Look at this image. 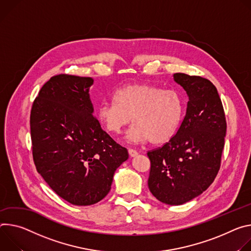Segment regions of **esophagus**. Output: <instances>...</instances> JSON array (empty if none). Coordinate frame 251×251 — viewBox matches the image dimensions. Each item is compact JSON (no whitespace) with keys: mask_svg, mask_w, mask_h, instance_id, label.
I'll list each match as a JSON object with an SVG mask.
<instances>
[{"mask_svg":"<svg viewBox=\"0 0 251 251\" xmlns=\"http://www.w3.org/2000/svg\"><path fill=\"white\" fill-rule=\"evenodd\" d=\"M128 153H129V155H130L131 157H134V156H136V155L138 154V152H137L135 150H132V149H129V150H128Z\"/></svg>","mask_w":251,"mask_h":251,"instance_id":"esophagus-1","label":"esophagus"}]
</instances>
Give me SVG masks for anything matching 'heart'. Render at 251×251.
<instances>
[{
  "label": "heart",
  "mask_w": 251,
  "mask_h": 251,
  "mask_svg": "<svg viewBox=\"0 0 251 251\" xmlns=\"http://www.w3.org/2000/svg\"><path fill=\"white\" fill-rule=\"evenodd\" d=\"M113 101L102 102L97 117L111 134H119L131 119L133 126L126 134L130 143L150 141L162 145L176 133L183 115V100L175 90H161L150 83L125 86L114 94Z\"/></svg>",
  "instance_id": "heart-1"
}]
</instances>
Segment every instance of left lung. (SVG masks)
<instances>
[{
    "mask_svg": "<svg viewBox=\"0 0 251 251\" xmlns=\"http://www.w3.org/2000/svg\"><path fill=\"white\" fill-rule=\"evenodd\" d=\"M174 79L188 97L185 117L172 140L148 152L149 188L159 201L180 205L199 197L213 182L225 148L226 121L213 83L182 73Z\"/></svg>",
    "mask_w": 251,
    "mask_h": 251,
    "instance_id": "8db88e82",
    "label": "left lung"
}]
</instances>
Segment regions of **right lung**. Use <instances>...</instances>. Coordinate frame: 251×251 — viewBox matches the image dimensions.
<instances>
[{
	"label": "right lung",
	"instance_id": "right-lung-1",
	"mask_svg": "<svg viewBox=\"0 0 251 251\" xmlns=\"http://www.w3.org/2000/svg\"><path fill=\"white\" fill-rule=\"evenodd\" d=\"M92 77L58 75L41 89L31 110L33 157L38 173L59 197L91 205L110 190L128 158L94 117Z\"/></svg>",
	"mask_w": 251,
	"mask_h": 251
}]
</instances>
